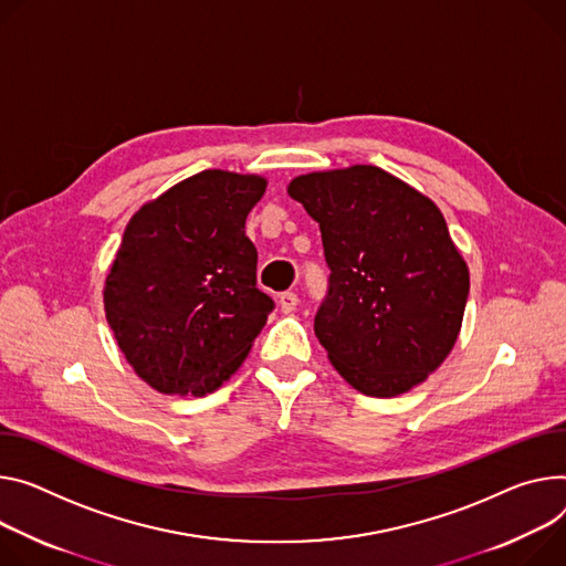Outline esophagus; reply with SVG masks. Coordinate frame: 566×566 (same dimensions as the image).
<instances>
[{"label": "esophagus", "mask_w": 566, "mask_h": 566, "mask_svg": "<svg viewBox=\"0 0 566 566\" xmlns=\"http://www.w3.org/2000/svg\"><path fill=\"white\" fill-rule=\"evenodd\" d=\"M280 310L284 312V314H291V312H295V306H297V295L295 293H291V291H286V293H280Z\"/></svg>", "instance_id": "esophagus-1"}]
</instances>
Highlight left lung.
Instances as JSON below:
<instances>
[{
  "instance_id": "left-lung-1",
  "label": "left lung",
  "mask_w": 566,
  "mask_h": 566,
  "mask_svg": "<svg viewBox=\"0 0 566 566\" xmlns=\"http://www.w3.org/2000/svg\"><path fill=\"white\" fill-rule=\"evenodd\" d=\"M286 191L321 226L332 275L314 329L336 373L370 397L422 384L453 349L470 293L438 205L373 165L304 174Z\"/></svg>"
}]
</instances>
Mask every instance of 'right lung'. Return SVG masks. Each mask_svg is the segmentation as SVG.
Returning a JSON list of instances; mask_svg holds the SVG:
<instances>
[{
    "mask_svg": "<svg viewBox=\"0 0 566 566\" xmlns=\"http://www.w3.org/2000/svg\"><path fill=\"white\" fill-rule=\"evenodd\" d=\"M266 178L200 171L130 217L104 286L126 361L165 395H208L228 381L273 312L256 289L245 219Z\"/></svg>",
    "mask_w": 566,
    "mask_h": 566,
    "instance_id": "obj_1",
    "label": "right lung"
}]
</instances>
